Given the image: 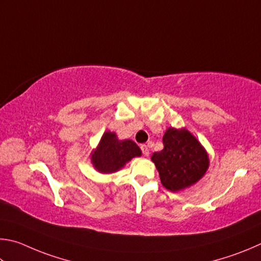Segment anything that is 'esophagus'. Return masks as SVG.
Here are the masks:
<instances>
[{"mask_svg": "<svg viewBox=\"0 0 261 261\" xmlns=\"http://www.w3.org/2000/svg\"><path fill=\"white\" fill-rule=\"evenodd\" d=\"M141 150H142V152H143V154H144L145 157H148L149 154H150V150L148 148V145L142 144V145H141Z\"/></svg>", "mask_w": 261, "mask_h": 261, "instance_id": "1", "label": "esophagus"}]
</instances>
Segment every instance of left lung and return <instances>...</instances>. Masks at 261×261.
I'll use <instances>...</instances> for the list:
<instances>
[{
	"mask_svg": "<svg viewBox=\"0 0 261 261\" xmlns=\"http://www.w3.org/2000/svg\"><path fill=\"white\" fill-rule=\"evenodd\" d=\"M163 143L164 149L154 152L151 161L167 190H184L202 179L208 168V156L189 130L170 127L163 136Z\"/></svg>",
	"mask_w": 261,
	"mask_h": 261,
	"instance_id": "8db88e82",
	"label": "left lung"
}]
</instances>
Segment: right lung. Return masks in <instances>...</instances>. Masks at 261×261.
<instances>
[{
    "label": "right lung",
    "instance_id": "right-lung-1",
    "mask_svg": "<svg viewBox=\"0 0 261 261\" xmlns=\"http://www.w3.org/2000/svg\"><path fill=\"white\" fill-rule=\"evenodd\" d=\"M142 154L141 149L132 140H118L116 133L105 132L98 147L91 152V164L99 173H114L134 157Z\"/></svg>",
    "mask_w": 261,
    "mask_h": 261
}]
</instances>
